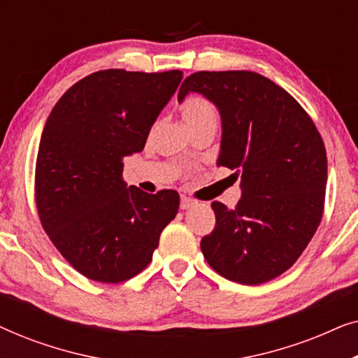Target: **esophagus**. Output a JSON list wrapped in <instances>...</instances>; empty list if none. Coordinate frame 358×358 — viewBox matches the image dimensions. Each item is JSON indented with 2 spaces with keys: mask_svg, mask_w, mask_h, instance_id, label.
I'll return each instance as SVG.
<instances>
[{
  "mask_svg": "<svg viewBox=\"0 0 358 358\" xmlns=\"http://www.w3.org/2000/svg\"><path fill=\"white\" fill-rule=\"evenodd\" d=\"M194 205H195V202L190 197H182V199H180V208H182V210H187L190 207H194Z\"/></svg>",
  "mask_w": 358,
  "mask_h": 358,
  "instance_id": "1",
  "label": "esophagus"
}]
</instances>
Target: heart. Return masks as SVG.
<instances>
[{"label":"heart","instance_id":"obj_1","mask_svg":"<svg viewBox=\"0 0 358 358\" xmlns=\"http://www.w3.org/2000/svg\"><path fill=\"white\" fill-rule=\"evenodd\" d=\"M180 115L189 131L203 129V127H217L218 112L208 99L202 96H190L180 106Z\"/></svg>","mask_w":358,"mask_h":358}]
</instances>
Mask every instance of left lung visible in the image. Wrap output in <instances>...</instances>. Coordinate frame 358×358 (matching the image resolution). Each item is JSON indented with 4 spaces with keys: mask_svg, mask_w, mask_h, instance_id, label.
<instances>
[{
    "mask_svg": "<svg viewBox=\"0 0 358 358\" xmlns=\"http://www.w3.org/2000/svg\"><path fill=\"white\" fill-rule=\"evenodd\" d=\"M202 94L222 119L218 166L241 180L234 208L213 202L215 229L200 241L210 267L259 285L290 268L320 227L327 182L326 148L303 107L254 71H199L178 101Z\"/></svg>",
    "mask_w": 358,
    "mask_h": 358,
    "instance_id": "1",
    "label": "left lung"
}]
</instances>
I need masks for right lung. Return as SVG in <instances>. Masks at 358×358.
Wrapping results in <instances>:
<instances>
[{"label": "right lung", "mask_w": 358, "mask_h": 358, "mask_svg": "<svg viewBox=\"0 0 358 358\" xmlns=\"http://www.w3.org/2000/svg\"><path fill=\"white\" fill-rule=\"evenodd\" d=\"M182 71L102 70L60 97L36 163L42 227L83 275L119 283L148 266L179 208L176 190L146 194L122 179L124 158L145 148Z\"/></svg>", "instance_id": "add662e5"}]
</instances>
